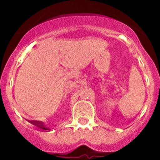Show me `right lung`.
I'll list each match as a JSON object with an SVG mask.
<instances>
[{
	"label": "right lung",
	"mask_w": 160,
	"mask_h": 160,
	"mask_svg": "<svg viewBox=\"0 0 160 160\" xmlns=\"http://www.w3.org/2000/svg\"><path fill=\"white\" fill-rule=\"evenodd\" d=\"M32 124H33L34 125H35V126L37 127V128H40V129L42 130H49V128H46L45 126H43V124L41 122H32Z\"/></svg>",
	"instance_id": "obj_1"
}]
</instances>
